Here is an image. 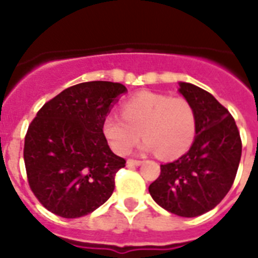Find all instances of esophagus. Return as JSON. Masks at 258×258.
I'll list each match as a JSON object with an SVG mask.
<instances>
[{
    "label": "esophagus",
    "instance_id": "obj_1",
    "mask_svg": "<svg viewBox=\"0 0 258 258\" xmlns=\"http://www.w3.org/2000/svg\"><path fill=\"white\" fill-rule=\"evenodd\" d=\"M142 163V161H139V159H128L127 161V165L128 166H139Z\"/></svg>",
    "mask_w": 258,
    "mask_h": 258
}]
</instances>
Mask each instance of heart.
I'll list each match as a JSON object with an SVG mask.
<instances>
[{
  "label": "heart",
  "mask_w": 258,
  "mask_h": 258,
  "mask_svg": "<svg viewBox=\"0 0 258 258\" xmlns=\"http://www.w3.org/2000/svg\"><path fill=\"white\" fill-rule=\"evenodd\" d=\"M120 112L121 117L108 115L103 120L105 139L120 155L128 154L142 135L143 149L162 159H175L196 137V113L183 97L141 92L125 100Z\"/></svg>",
  "instance_id": "b5f03b06"
}]
</instances>
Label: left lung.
Masks as SVG:
<instances>
[{
    "label": "left lung",
    "mask_w": 258,
    "mask_h": 258,
    "mask_svg": "<svg viewBox=\"0 0 258 258\" xmlns=\"http://www.w3.org/2000/svg\"><path fill=\"white\" fill-rule=\"evenodd\" d=\"M179 92L196 113V139L184 155L161 165L149 191L167 212L197 217L216 208L229 192L242 143L233 116L213 95L190 83H179Z\"/></svg>",
    "instance_id": "obj_1"
}]
</instances>
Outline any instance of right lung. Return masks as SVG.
Wrapping results in <instances>:
<instances>
[{
	"label": "right lung",
	"mask_w": 258,
	"mask_h": 258,
	"mask_svg": "<svg viewBox=\"0 0 258 258\" xmlns=\"http://www.w3.org/2000/svg\"><path fill=\"white\" fill-rule=\"evenodd\" d=\"M125 91L119 83H80L46 101L28 127V183L38 202L56 216H87L112 194L115 175L125 161L109 149L103 120Z\"/></svg>",
	"instance_id": "obj_1"
}]
</instances>
